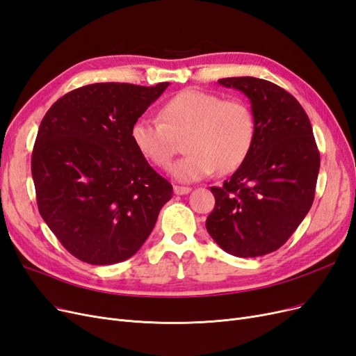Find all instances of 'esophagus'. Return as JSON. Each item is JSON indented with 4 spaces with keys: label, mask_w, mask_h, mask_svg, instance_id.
<instances>
[{
    "label": "esophagus",
    "mask_w": 356,
    "mask_h": 356,
    "mask_svg": "<svg viewBox=\"0 0 356 356\" xmlns=\"http://www.w3.org/2000/svg\"><path fill=\"white\" fill-rule=\"evenodd\" d=\"M189 192H191V188H188V186H179V185L175 186V193L176 195H186Z\"/></svg>",
    "instance_id": "obj_1"
}]
</instances>
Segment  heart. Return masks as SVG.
I'll return each instance as SVG.
<instances>
[{"mask_svg":"<svg viewBox=\"0 0 356 356\" xmlns=\"http://www.w3.org/2000/svg\"><path fill=\"white\" fill-rule=\"evenodd\" d=\"M159 120L139 118L130 129L136 151L149 164L167 168L179 140L183 156L171 175L180 181H198L217 170L229 175L243 164L254 143L256 122L244 102L223 100L209 91L186 88L159 109Z\"/></svg>","mask_w":356,"mask_h":356,"instance_id":"obj_1","label":"heart"}]
</instances>
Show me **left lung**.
<instances>
[{"instance_id":"1","label":"left lung","mask_w":356,"mask_h":356,"mask_svg":"<svg viewBox=\"0 0 356 356\" xmlns=\"http://www.w3.org/2000/svg\"><path fill=\"white\" fill-rule=\"evenodd\" d=\"M250 99L256 122L245 161L211 186L214 210L205 227L217 245L236 257H259L285 244L311 210L319 152L311 121L289 91L266 79H219Z\"/></svg>"}]
</instances>
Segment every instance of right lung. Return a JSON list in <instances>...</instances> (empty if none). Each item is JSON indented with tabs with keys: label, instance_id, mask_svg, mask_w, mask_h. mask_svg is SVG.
Listing matches in <instances>:
<instances>
[{
	"label": "right lung",
	"instance_id": "right-lung-1",
	"mask_svg": "<svg viewBox=\"0 0 356 356\" xmlns=\"http://www.w3.org/2000/svg\"><path fill=\"white\" fill-rule=\"evenodd\" d=\"M170 83H97L47 111L32 152L40 214L72 256L90 265L130 259L173 186L140 156L130 129Z\"/></svg>",
	"mask_w": 356,
	"mask_h": 356
}]
</instances>
